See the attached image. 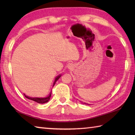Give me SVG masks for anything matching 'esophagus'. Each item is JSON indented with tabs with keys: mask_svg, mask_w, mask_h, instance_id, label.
I'll return each mask as SVG.
<instances>
[{
	"mask_svg": "<svg viewBox=\"0 0 135 135\" xmlns=\"http://www.w3.org/2000/svg\"><path fill=\"white\" fill-rule=\"evenodd\" d=\"M68 67L69 68H72L73 67V64H70L68 65Z\"/></svg>",
	"mask_w": 135,
	"mask_h": 135,
	"instance_id": "1",
	"label": "esophagus"
}]
</instances>
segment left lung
<instances>
[{
  "mask_svg": "<svg viewBox=\"0 0 135 135\" xmlns=\"http://www.w3.org/2000/svg\"><path fill=\"white\" fill-rule=\"evenodd\" d=\"M83 104H88V103H83Z\"/></svg>",
  "mask_w": 135,
  "mask_h": 135,
  "instance_id": "8db88e82",
  "label": "left lung"
}]
</instances>
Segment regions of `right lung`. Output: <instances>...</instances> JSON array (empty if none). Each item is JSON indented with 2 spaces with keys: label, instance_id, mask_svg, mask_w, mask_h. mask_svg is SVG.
I'll return each mask as SVG.
<instances>
[{
  "label": "right lung",
  "instance_id": "right-lung-1",
  "mask_svg": "<svg viewBox=\"0 0 135 135\" xmlns=\"http://www.w3.org/2000/svg\"><path fill=\"white\" fill-rule=\"evenodd\" d=\"M61 76V75H59V76H57L56 77V79H55V81H54V84H53V86H54V85H55L56 81L60 78V76ZM51 94V92L50 93L49 95L47 97H45V98H39V97H34V98H33V97H28L26 95H25V94H24V96H25V97H26V98H27L28 99L31 100H33V101H35V102H37L38 103H41V104H43V103H47V102H49V100L50 99Z\"/></svg>",
  "mask_w": 135,
  "mask_h": 135
}]
</instances>
